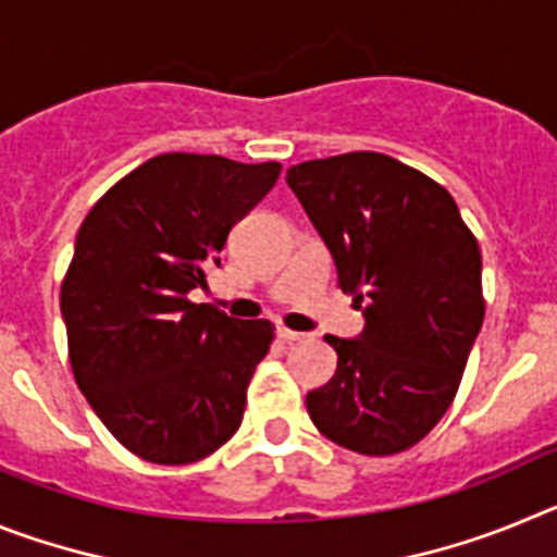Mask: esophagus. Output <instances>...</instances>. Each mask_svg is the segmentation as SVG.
<instances>
[{"label": "esophagus", "instance_id": "obj_1", "mask_svg": "<svg viewBox=\"0 0 557 557\" xmlns=\"http://www.w3.org/2000/svg\"><path fill=\"white\" fill-rule=\"evenodd\" d=\"M307 337H309V334H301V332H293V329L278 326V339H282V343H287V346H293V343H304Z\"/></svg>", "mask_w": 557, "mask_h": 557}]
</instances>
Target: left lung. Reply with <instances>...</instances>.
<instances>
[{
	"label": "left lung",
	"mask_w": 557,
	"mask_h": 557,
	"mask_svg": "<svg viewBox=\"0 0 557 557\" xmlns=\"http://www.w3.org/2000/svg\"><path fill=\"white\" fill-rule=\"evenodd\" d=\"M366 329L326 334L337 371L307 393L312 424L359 455L416 446L449 410L485 318L482 256L455 198L385 152L287 170Z\"/></svg>",
	"instance_id": "1"
}]
</instances>
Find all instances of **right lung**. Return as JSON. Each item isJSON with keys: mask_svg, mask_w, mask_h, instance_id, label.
Returning a JSON list of instances; mask_svg holds the SVG:
<instances>
[{"mask_svg": "<svg viewBox=\"0 0 557 557\" xmlns=\"http://www.w3.org/2000/svg\"><path fill=\"white\" fill-rule=\"evenodd\" d=\"M282 164L164 152L95 203L61 287L75 382L125 449L159 466L209 457L243 424L270 321L211 304L206 264L273 189Z\"/></svg>", "mask_w": 557, "mask_h": 557, "instance_id": "right-lung-1", "label": "right lung"}]
</instances>
